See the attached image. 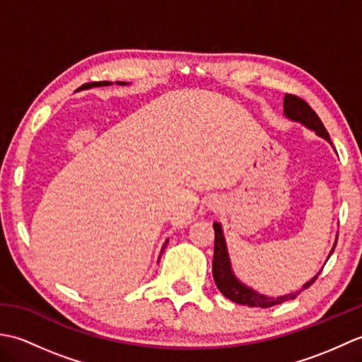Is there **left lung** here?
Masks as SVG:
<instances>
[{
  "mask_svg": "<svg viewBox=\"0 0 362 362\" xmlns=\"http://www.w3.org/2000/svg\"><path fill=\"white\" fill-rule=\"evenodd\" d=\"M283 109H284V115H286V118H289L292 121H297V122H302L305 127L314 130V132H316L319 136L325 138V140L332 144L327 129L324 124H322V121L317 117V113L314 112L302 98H298L296 95H286L283 101ZM213 228H214L213 279L222 294H224L227 298H230L235 303L247 305V306H258V308H269V306L279 305V303L286 302V300L296 298L300 292L305 291L306 288H310L311 284L317 280L320 272L314 276V279H311L308 283H305L302 289L297 292H292V294L281 296L276 298L259 294V292L253 291L249 286H245V284H243L240 280L236 279L233 271H232V264H230L226 238H224V233H222V227L219 222H214ZM334 247H336V244H334ZM334 247L332 249V252H329L328 258L332 257Z\"/></svg>",
  "mask_w": 362,
  "mask_h": 362,
  "instance_id": "1",
  "label": "left lung"
}]
</instances>
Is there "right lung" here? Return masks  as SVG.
<instances>
[{"mask_svg":"<svg viewBox=\"0 0 362 362\" xmlns=\"http://www.w3.org/2000/svg\"><path fill=\"white\" fill-rule=\"evenodd\" d=\"M117 83H119V86H126V82H117ZM104 86H112V82H90V83H83L81 88L86 90V88H91V87H104ZM166 243H165V245H166ZM165 245L161 247V253H163V250H165ZM161 253H160V257H161Z\"/></svg>","mask_w":362,"mask_h":362,"instance_id":"right-lung-1","label":"right lung"}]
</instances>
